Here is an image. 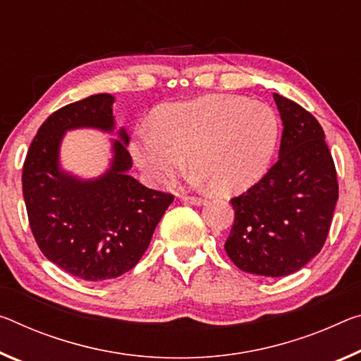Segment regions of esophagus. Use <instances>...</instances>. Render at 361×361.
Segmentation results:
<instances>
[{"instance_id": "34e87169", "label": "esophagus", "mask_w": 361, "mask_h": 361, "mask_svg": "<svg viewBox=\"0 0 361 361\" xmlns=\"http://www.w3.org/2000/svg\"><path fill=\"white\" fill-rule=\"evenodd\" d=\"M183 201L185 202H190V204H192V205H202L205 201L202 197H199V196H183Z\"/></svg>"}]
</instances>
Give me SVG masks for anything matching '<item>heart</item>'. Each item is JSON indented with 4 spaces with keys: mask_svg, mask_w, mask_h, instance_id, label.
Masks as SVG:
<instances>
[{
    "mask_svg": "<svg viewBox=\"0 0 361 361\" xmlns=\"http://www.w3.org/2000/svg\"><path fill=\"white\" fill-rule=\"evenodd\" d=\"M278 140V116L265 102L214 94L160 107L152 128L136 131L131 156L152 185L173 180L188 157L196 185L238 192L267 173Z\"/></svg>",
    "mask_w": 361,
    "mask_h": 361,
    "instance_id": "b5f03b06",
    "label": "heart"
}]
</instances>
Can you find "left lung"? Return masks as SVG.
I'll return each mask as SVG.
<instances>
[{"label": "left lung", "instance_id": "1", "mask_svg": "<svg viewBox=\"0 0 361 361\" xmlns=\"http://www.w3.org/2000/svg\"><path fill=\"white\" fill-rule=\"evenodd\" d=\"M283 120L279 159L265 176L233 197L225 250L239 270L281 278L305 267L328 238L339 185L318 120L273 94Z\"/></svg>", "mask_w": 361, "mask_h": 361}]
</instances>
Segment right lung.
<instances>
[{
  "label": "right lung",
  "mask_w": 361,
  "mask_h": 361,
  "mask_svg": "<svg viewBox=\"0 0 361 361\" xmlns=\"http://www.w3.org/2000/svg\"><path fill=\"white\" fill-rule=\"evenodd\" d=\"M112 94L101 93L61 107L44 120L22 170L28 223L49 262L85 281H104L131 270L173 202L169 192L149 190L128 175L131 156L123 128L112 141L111 167L82 180L59 167L66 131H114Z\"/></svg>",
  "instance_id": "add662e5"
}]
</instances>
